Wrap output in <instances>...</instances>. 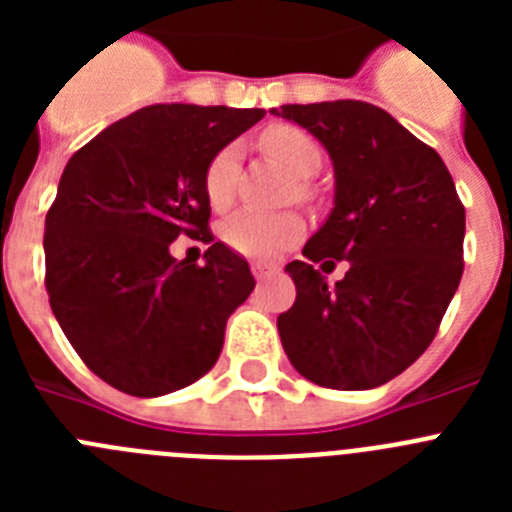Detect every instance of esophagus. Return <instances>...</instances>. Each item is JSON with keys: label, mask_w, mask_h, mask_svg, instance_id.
<instances>
[{"label": "esophagus", "mask_w": 512, "mask_h": 512, "mask_svg": "<svg viewBox=\"0 0 512 512\" xmlns=\"http://www.w3.org/2000/svg\"><path fill=\"white\" fill-rule=\"evenodd\" d=\"M251 271H253V277L259 279V282H266V279L274 277L279 269L274 264H266V261H253Z\"/></svg>", "instance_id": "34e87169"}]
</instances>
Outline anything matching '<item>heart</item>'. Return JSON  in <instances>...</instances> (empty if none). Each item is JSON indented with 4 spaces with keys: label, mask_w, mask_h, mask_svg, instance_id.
I'll list each match as a JSON object with an SVG mask.
<instances>
[{
    "label": "heart",
    "mask_w": 512,
    "mask_h": 512,
    "mask_svg": "<svg viewBox=\"0 0 512 512\" xmlns=\"http://www.w3.org/2000/svg\"><path fill=\"white\" fill-rule=\"evenodd\" d=\"M261 146L274 156L289 174L295 176V197L310 200V179L320 169L323 151L318 140L297 125H271L261 133ZM238 146H225L210 158L205 169L207 200L215 207H223L233 197L235 171H238ZM302 235V217L297 212H259L241 210L230 215L223 225V241L233 251L253 259L274 256L282 248L292 246Z\"/></svg>",
    "instance_id": "heart-1"
}]
</instances>
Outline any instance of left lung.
<instances>
[{
	"label": "left lung",
	"instance_id": "left-lung-1",
	"mask_svg": "<svg viewBox=\"0 0 512 512\" xmlns=\"http://www.w3.org/2000/svg\"><path fill=\"white\" fill-rule=\"evenodd\" d=\"M271 112L315 135L336 171L328 220L305 261L287 264L297 300L277 320L282 346L320 387L372 390L436 336L464 271V205L441 156L382 107L338 99ZM336 260L349 271L328 288Z\"/></svg>",
	"mask_w": 512,
	"mask_h": 512
}]
</instances>
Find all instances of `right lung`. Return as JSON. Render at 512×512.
Wrapping results in <instances>:
<instances>
[{
  "label": "right lung",
  "mask_w": 512,
  "mask_h": 512,
  "mask_svg": "<svg viewBox=\"0 0 512 512\" xmlns=\"http://www.w3.org/2000/svg\"><path fill=\"white\" fill-rule=\"evenodd\" d=\"M264 110L151 104L69 158L45 215V289L81 361L135 397L197 382L248 300L246 259L212 241L205 169ZM179 234L210 242L206 266L176 262Z\"/></svg>",
  "instance_id": "1"
}]
</instances>
